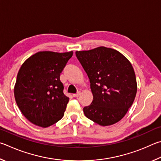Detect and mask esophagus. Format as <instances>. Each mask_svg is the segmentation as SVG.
<instances>
[{"mask_svg":"<svg viewBox=\"0 0 161 161\" xmlns=\"http://www.w3.org/2000/svg\"><path fill=\"white\" fill-rule=\"evenodd\" d=\"M80 94H81V92H80V91H78V92H77V93L73 94V97H78L79 95H80Z\"/></svg>","mask_w":161,"mask_h":161,"instance_id":"1","label":"esophagus"}]
</instances>
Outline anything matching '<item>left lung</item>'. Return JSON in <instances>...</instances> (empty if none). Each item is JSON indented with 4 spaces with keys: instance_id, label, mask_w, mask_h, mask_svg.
<instances>
[{
    "instance_id": "1",
    "label": "left lung",
    "mask_w": 161,
    "mask_h": 161,
    "mask_svg": "<svg viewBox=\"0 0 161 161\" xmlns=\"http://www.w3.org/2000/svg\"><path fill=\"white\" fill-rule=\"evenodd\" d=\"M75 55L88 76L93 95L91 105L83 108L86 117L103 126L118 122L136 95L132 65L118 51L105 47L77 51Z\"/></svg>"
}]
</instances>
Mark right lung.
I'll list each match as a JSON object with an SVG mask.
<instances>
[{"label": "right lung", "mask_w": 161, "mask_h": 161, "mask_svg": "<svg viewBox=\"0 0 161 161\" xmlns=\"http://www.w3.org/2000/svg\"><path fill=\"white\" fill-rule=\"evenodd\" d=\"M73 52H39L19 69L14 88L22 114L36 126L48 127L63 117L69 98L64 94L60 74Z\"/></svg>", "instance_id": "right-lung-1"}]
</instances>
